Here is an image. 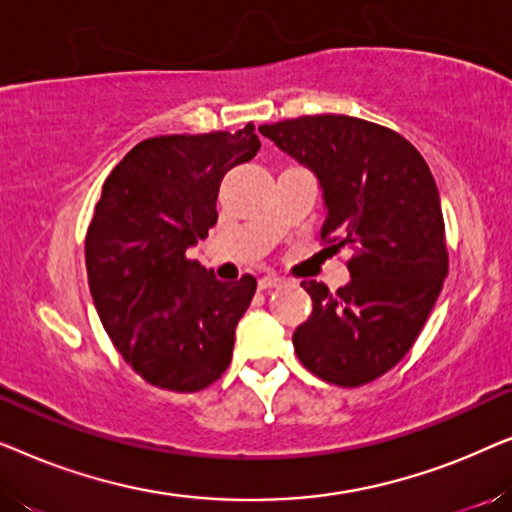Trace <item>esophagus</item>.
<instances>
[{
    "mask_svg": "<svg viewBox=\"0 0 512 512\" xmlns=\"http://www.w3.org/2000/svg\"><path fill=\"white\" fill-rule=\"evenodd\" d=\"M275 286H282V277L277 275H265L258 279V289L265 291V289H275Z\"/></svg>",
    "mask_w": 512,
    "mask_h": 512,
    "instance_id": "1",
    "label": "esophagus"
}]
</instances>
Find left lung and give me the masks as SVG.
<instances>
[{
	"mask_svg": "<svg viewBox=\"0 0 512 512\" xmlns=\"http://www.w3.org/2000/svg\"><path fill=\"white\" fill-rule=\"evenodd\" d=\"M258 132L317 177L321 240L354 251L352 279L335 293L314 279L300 284L312 314L293 333L298 359L338 387L373 382L415 345L447 277L429 165L398 132L352 116H300Z\"/></svg>",
	"mask_w": 512,
	"mask_h": 512,
	"instance_id": "1",
	"label": "left lung"
}]
</instances>
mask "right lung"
<instances>
[{
  "label": "right lung",
  "mask_w": 512,
  "mask_h": 512,
  "mask_svg": "<svg viewBox=\"0 0 512 512\" xmlns=\"http://www.w3.org/2000/svg\"><path fill=\"white\" fill-rule=\"evenodd\" d=\"M258 149L251 123L235 135L151 137L104 181L86 235L90 296L111 342L153 387L193 394L233 359L256 279L219 282L186 249L219 219L226 172Z\"/></svg>",
  "instance_id": "right-lung-1"
}]
</instances>
